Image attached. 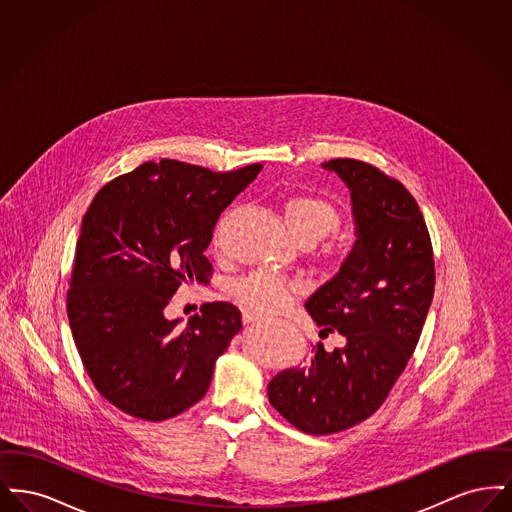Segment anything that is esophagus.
Returning a JSON list of instances; mask_svg holds the SVG:
<instances>
[{"instance_id": "esophagus-1", "label": "esophagus", "mask_w": 512, "mask_h": 512, "mask_svg": "<svg viewBox=\"0 0 512 512\" xmlns=\"http://www.w3.org/2000/svg\"><path fill=\"white\" fill-rule=\"evenodd\" d=\"M263 315L261 313H255V311H245L244 313V324H251V322H257L261 320Z\"/></svg>"}]
</instances>
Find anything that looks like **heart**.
Instances as JSON below:
<instances>
[{
	"instance_id": "heart-1",
	"label": "heart",
	"mask_w": 512,
	"mask_h": 512,
	"mask_svg": "<svg viewBox=\"0 0 512 512\" xmlns=\"http://www.w3.org/2000/svg\"><path fill=\"white\" fill-rule=\"evenodd\" d=\"M284 219L295 242L311 245L336 232L341 222L340 211L334 203L313 194H297L286 199ZM299 292V282L272 270H257L236 286L238 297L261 313L284 309Z\"/></svg>"
}]
</instances>
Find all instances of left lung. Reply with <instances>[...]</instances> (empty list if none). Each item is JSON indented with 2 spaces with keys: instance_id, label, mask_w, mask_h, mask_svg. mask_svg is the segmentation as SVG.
I'll use <instances>...</instances> for the list:
<instances>
[{
  "instance_id": "left-lung-1",
  "label": "left lung",
  "mask_w": 512,
  "mask_h": 512,
  "mask_svg": "<svg viewBox=\"0 0 512 512\" xmlns=\"http://www.w3.org/2000/svg\"><path fill=\"white\" fill-rule=\"evenodd\" d=\"M322 169L351 192L357 240L305 309L320 334L340 332L343 345L326 351L317 343L307 365L268 382L270 405L315 436L347 430L382 407L413 355L436 286L430 234L407 188L355 159Z\"/></svg>"
}]
</instances>
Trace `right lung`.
Returning <instances> with one entry per match:
<instances>
[{"instance_id": "1", "label": "right lung", "mask_w": 512, "mask_h": 512, "mask_svg": "<svg viewBox=\"0 0 512 512\" xmlns=\"http://www.w3.org/2000/svg\"><path fill=\"white\" fill-rule=\"evenodd\" d=\"M263 165L213 172L172 159L111 180L88 207L76 242L67 315L96 390L122 413L161 422L195 405L242 328L226 301L186 324L163 315L182 284L207 282L220 213Z\"/></svg>"}]
</instances>
